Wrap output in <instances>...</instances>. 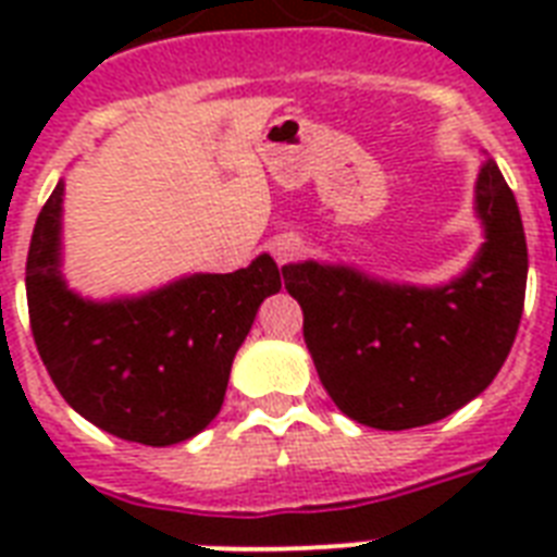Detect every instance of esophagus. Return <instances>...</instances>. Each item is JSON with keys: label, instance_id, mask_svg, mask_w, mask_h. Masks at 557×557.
I'll return each mask as SVG.
<instances>
[{"label": "esophagus", "instance_id": "esophagus-1", "mask_svg": "<svg viewBox=\"0 0 557 557\" xmlns=\"http://www.w3.org/2000/svg\"><path fill=\"white\" fill-rule=\"evenodd\" d=\"M300 251H304V239L297 234H283L277 236V239H271V257H274L280 265H286V262H292L295 257H300Z\"/></svg>", "mask_w": 557, "mask_h": 557}]
</instances>
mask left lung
<instances>
[{
    "mask_svg": "<svg viewBox=\"0 0 557 557\" xmlns=\"http://www.w3.org/2000/svg\"><path fill=\"white\" fill-rule=\"evenodd\" d=\"M485 243L450 286L375 283L344 265L283 269L304 309V341L321 384L349 419L407 431L440 422L500 372L527 297V234L494 161L476 178Z\"/></svg>",
    "mask_w": 557,
    "mask_h": 557,
    "instance_id": "1",
    "label": "left lung"
}]
</instances>
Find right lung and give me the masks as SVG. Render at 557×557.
Wrapping results in <instances>:
<instances>
[{"instance_id":"1","label":"right lung","mask_w":557,"mask_h":557,"mask_svg":"<svg viewBox=\"0 0 557 557\" xmlns=\"http://www.w3.org/2000/svg\"><path fill=\"white\" fill-rule=\"evenodd\" d=\"M60 201L63 182L39 210L25 262L30 332L54 387L112 436L156 448L190 440L219 413L236 349L280 292L277 262L262 253L234 274L91 304L60 277Z\"/></svg>"}]
</instances>
